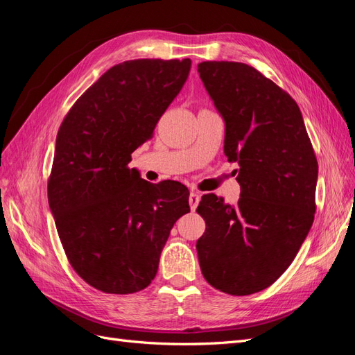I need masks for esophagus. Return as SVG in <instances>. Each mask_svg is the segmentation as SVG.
I'll use <instances>...</instances> for the list:
<instances>
[{"mask_svg": "<svg viewBox=\"0 0 355 355\" xmlns=\"http://www.w3.org/2000/svg\"><path fill=\"white\" fill-rule=\"evenodd\" d=\"M200 198H201V196H200V192H197V191H191V194H189V207H191V210L194 211L196 209H197V206H198V202H200Z\"/></svg>", "mask_w": 355, "mask_h": 355, "instance_id": "esophagus-1", "label": "esophagus"}]
</instances>
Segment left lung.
I'll return each instance as SVG.
<instances>
[{
  "instance_id": "obj_1",
  "label": "left lung",
  "mask_w": 355,
  "mask_h": 355,
  "mask_svg": "<svg viewBox=\"0 0 355 355\" xmlns=\"http://www.w3.org/2000/svg\"><path fill=\"white\" fill-rule=\"evenodd\" d=\"M198 72L241 187L235 206L202 196L198 262L214 288L252 295L280 278L313 227L318 163L297 103L274 81L240 62H201Z\"/></svg>"
}]
</instances>
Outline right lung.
<instances>
[{
  "mask_svg": "<svg viewBox=\"0 0 355 355\" xmlns=\"http://www.w3.org/2000/svg\"><path fill=\"white\" fill-rule=\"evenodd\" d=\"M191 59L125 60L73 103L56 137L47 194L71 266L105 293L148 287L175 222L189 211L176 180L128 167L189 75Z\"/></svg>",
  "mask_w": 355,
  "mask_h": 355,
  "instance_id": "right-lung-1",
  "label": "right lung"
}]
</instances>
